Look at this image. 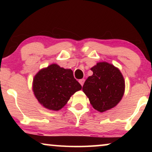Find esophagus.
<instances>
[{"label":"esophagus","mask_w":152,"mask_h":152,"mask_svg":"<svg viewBox=\"0 0 152 152\" xmlns=\"http://www.w3.org/2000/svg\"><path fill=\"white\" fill-rule=\"evenodd\" d=\"M84 81H85V80H84V79H82V80H79V82H80V84H81V85H82V86H83V85H84Z\"/></svg>","instance_id":"obj_1"}]
</instances>
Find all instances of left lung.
Listing matches in <instances>:
<instances>
[{"label":"left lung","mask_w":152,"mask_h":152,"mask_svg":"<svg viewBox=\"0 0 152 152\" xmlns=\"http://www.w3.org/2000/svg\"><path fill=\"white\" fill-rule=\"evenodd\" d=\"M91 70L93 75L85 81L82 88L91 104L99 112L115 107L122 99L125 88L121 72L107 62H99Z\"/></svg>","instance_id":"left-lung-1"}]
</instances>
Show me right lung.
I'll return each mask as SVG.
<instances>
[{"mask_svg": "<svg viewBox=\"0 0 152 152\" xmlns=\"http://www.w3.org/2000/svg\"><path fill=\"white\" fill-rule=\"evenodd\" d=\"M82 86L70 69L53 64L37 72L33 80L32 90L39 102L49 110L59 111Z\"/></svg>", "mask_w": 152, "mask_h": 152, "instance_id": "add662e5", "label": "right lung"}]
</instances>
